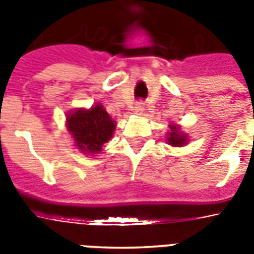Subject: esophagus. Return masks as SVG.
Segmentation results:
<instances>
[{
  "label": "esophagus",
  "instance_id": "34e87169",
  "mask_svg": "<svg viewBox=\"0 0 254 254\" xmlns=\"http://www.w3.org/2000/svg\"><path fill=\"white\" fill-rule=\"evenodd\" d=\"M143 109H145V104H143L142 100H138V101L135 103L134 107H133V111H134L137 115H142Z\"/></svg>",
  "mask_w": 254,
  "mask_h": 254
}]
</instances>
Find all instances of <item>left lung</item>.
<instances>
[{
	"instance_id": "left-lung-1",
	"label": "left lung",
	"mask_w": 254,
	"mask_h": 254,
	"mask_svg": "<svg viewBox=\"0 0 254 254\" xmlns=\"http://www.w3.org/2000/svg\"><path fill=\"white\" fill-rule=\"evenodd\" d=\"M170 130L169 131V138H167V141H169V143L171 145V146H183L186 142H187V139H186V135L182 134L181 131H179V129H178L175 125H171L170 127Z\"/></svg>"
}]
</instances>
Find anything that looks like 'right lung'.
I'll list each match as a JSON object with an SVG mask.
<instances>
[{
    "instance_id": "1",
    "label": "right lung",
    "mask_w": 254,
    "mask_h": 254,
    "mask_svg": "<svg viewBox=\"0 0 254 254\" xmlns=\"http://www.w3.org/2000/svg\"><path fill=\"white\" fill-rule=\"evenodd\" d=\"M67 127L81 151L99 153L115 130L116 124L100 104L89 111L79 109L67 116Z\"/></svg>"
}]
</instances>
